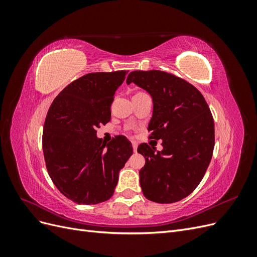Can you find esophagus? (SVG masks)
<instances>
[{
	"mask_svg": "<svg viewBox=\"0 0 257 257\" xmlns=\"http://www.w3.org/2000/svg\"><path fill=\"white\" fill-rule=\"evenodd\" d=\"M132 146H133V150H134V152H136V151H137V147H138L137 142H135V141L132 142Z\"/></svg>",
	"mask_w": 257,
	"mask_h": 257,
	"instance_id": "1",
	"label": "esophagus"
}]
</instances>
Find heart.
<instances>
[{
    "label": "heart",
    "instance_id": "1",
    "mask_svg": "<svg viewBox=\"0 0 257 257\" xmlns=\"http://www.w3.org/2000/svg\"><path fill=\"white\" fill-rule=\"evenodd\" d=\"M139 93H141V92H139Z\"/></svg>",
    "mask_w": 257,
    "mask_h": 257
}]
</instances>
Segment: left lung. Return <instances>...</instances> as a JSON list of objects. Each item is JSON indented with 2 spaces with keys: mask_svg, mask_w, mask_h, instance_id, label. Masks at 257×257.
<instances>
[{
  "mask_svg": "<svg viewBox=\"0 0 257 257\" xmlns=\"http://www.w3.org/2000/svg\"><path fill=\"white\" fill-rule=\"evenodd\" d=\"M131 82L152 96L149 139H162L163 146L157 153L146 143L138 146L146 160L139 170L143 193L154 203H176L197 188L211 161L212 113L203 94L176 75L157 69L134 71L127 76L126 83Z\"/></svg>",
  "mask_w": 257,
  "mask_h": 257,
  "instance_id": "left-lung-1",
  "label": "left lung"
}]
</instances>
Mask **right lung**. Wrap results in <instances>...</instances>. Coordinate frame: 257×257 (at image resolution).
<instances>
[{
    "label": "right lung",
    "instance_id": "right-lung-1",
    "mask_svg": "<svg viewBox=\"0 0 257 257\" xmlns=\"http://www.w3.org/2000/svg\"><path fill=\"white\" fill-rule=\"evenodd\" d=\"M127 72L90 73L74 80L53 99L43 131V152L52 182L77 204L109 199L120 169L133 154L126 137L104 143L96 130L110 121L114 92Z\"/></svg>",
    "mask_w": 257,
    "mask_h": 257
}]
</instances>
